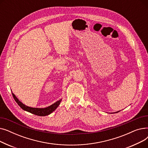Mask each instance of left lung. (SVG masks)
<instances>
[{
	"label": "left lung",
	"mask_w": 148,
	"mask_h": 148,
	"mask_svg": "<svg viewBox=\"0 0 148 148\" xmlns=\"http://www.w3.org/2000/svg\"><path fill=\"white\" fill-rule=\"evenodd\" d=\"M118 112H115V113H118Z\"/></svg>",
	"instance_id": "1"
}]
</instances>
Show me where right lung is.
<instances>
[{
	"instance_id": "1",
	"label": "right lung",
	"mask_w": 148,
	"mask_h": 148,
	"mask_svg": "<svg viewBox=\"0 0 148 148\" xmlns=\"http://www.w3.org/2000/svg\"><path fill=\"white\" fill-rule=\"evenodd\" d=\"M12 94L15 101H16L18 105L22 108L23 110H24L26 112H28L32 114H34L35 115L40 116H45L51 113L53 111H54L56 109L57 107L59 106L62 101V99H60L58 101H56V103L53 104L52 105L45 108H33V107H28L25 105L24 104H23L21 101H20L19 99L15 97V95L13 94V93H12Z\"/></svg>"
}]
</instances>
